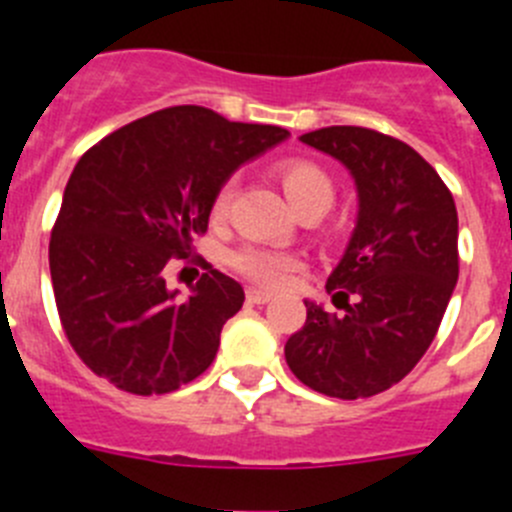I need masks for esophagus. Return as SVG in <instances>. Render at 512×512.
<instances>
[{"label":"esophagus","mask_w":512,"mask_h":512,"mask_svg":"<svg viewBox=\"0 0 512 512\" xmlns=\"http://www.w3.org/2000/svg\"><path fill=\"white\" fill-rule=\"evenodd\" d=\"M246 300L251 302V305H266V302L271 300V295H269V292H264V289L248 287L246 289Z\"/></svg>","instance_id":"esophagus-1"}]
</instances>
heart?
<instances>
[{
    "instance_id": "1",
    "label": "heart",
    "mask_w": 512,
    "mask_h": 512,
    "mask_svg": "<svg viewBox=\"0 0 512 512\" xmlns=\"http://www.w3.org/2000/svg\"><path fill=\"white\" fill-rule=\"evenodd\" d=\"M279 184L287 194L289 205L295 207L297 215H323L333 205V182L330 176L320 169L315 161L307 158H287L274 166ZM230 207V187H223L212 200V220H223ZM228 264L238 274L251 279L253 284L261 287H282L297 269L300 259L289 256V253L269 251L259 246H243L228 256Z\"/></svg>"
}]
</instances>
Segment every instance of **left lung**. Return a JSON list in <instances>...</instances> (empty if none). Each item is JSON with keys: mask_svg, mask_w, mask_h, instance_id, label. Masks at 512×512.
I'll return each instance as SVG.
<instances>
[{"mask_svg": "<svg viewBox=\"0 0 512 512\" xmlns=\"http://www.w3.org/2000/svg\"><path fill=\"white\" fill-rule=\"evenodd\" d=\"M300 140L351 171L359 215L325 284L346 300V315L307 300L305 325L289 336L284 356L292 374L320 395H379L423 359L456 287L454 197L418 151L377 130L333 125Z\"/></svg>", "mask_w": 512, "mask_h": 512, "instance_id": "left-lung-1", "label": "left lung"}]
</instances>
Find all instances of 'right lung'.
Returning a JSON list of instances; mask_svg holds the SVG:
<instances>
[{
    "label": "right lung",
    "instance_id": "add662e5",
    "mask_svg": "<svg viewBox=\"0 0 512 512\" xmlns=\"http://www.w3.org/2000/svg\"><path fill=\"white\" fill-rule=\"evenodd\" d=\"M179 104L130 122L71 171L48 246L63 333L97 377L130 395H166L200 377L243 287L207 264L187 300L166 269L192 253L230 174L287 138Z\"/></svg>",
    "mask_w": 512,
    "mask_h": 512
}]
</instances>
